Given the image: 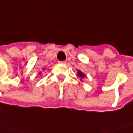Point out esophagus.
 <instances>
[{
    "label": "esophagus",
    "mask_w": 133,
    "mask_h": 133,
    "mask_svg": "<svg viewBox=\"0 0 133 133\" xmlns=\"http://www.w3.org/2000/svg\"><path fill=\"white\" fill-rule=\"evenodd\" d=\"M59 63H61V64H66V63H67V61H59Z\"/></svg>",
    "instance_id": "1"
}]
</instances>
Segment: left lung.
<instances>
[{"label":"left lung","instance_id":"1","mask_svg":"<svg viewBox=\"0 0 133 133\" xmlns=\"http://www.w3.org/2000/svg\"><path fill=\"white\" fill-rule=\"evenodd\" d=\"M77 74H78V76H79L80 78H83V77H85V76H85V75H84V74H83V72H81L80 71H78V73H77Z\"/></svg>","mask_w":133,"mask_h":133}]
</instances>
